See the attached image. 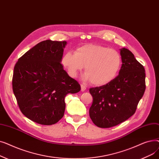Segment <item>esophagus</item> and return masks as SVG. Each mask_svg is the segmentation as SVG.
Here are the masks:
<instances>
[{
    "label": "esophagus",
    "instance_id": "obj_1",
    "mask_svg": "<svg viewBox=\"0 0 159 159\" xmlns=\"http://www.w3.org/2000/svg\"><path fill=\"white\" fill-rule=\"evenodd\" d=\"M80 87H81V91H84L86 89V86L84 85L80 84Z\"/></svg>",
    "mask_w": 159,
    "mask_h": 159
}]
</instances>
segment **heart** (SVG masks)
Listing matches in <instances>:
<instances>
[{"mask_svg":"<svg viewBox=\"0 0 159 159\" xmlns=\"http://www.w3.org/2000/svg\"><path fill=\"white\" fill-rule=\"evenodd\" d=\"M61 62L72 77H77L85 66L84 79L95 86H102L117 76L122 59L114 49L101 45L86 44L77 48L74 53H66Z\"/></svg>","mask_w":159,"mask_h":159,"instance_id":"1","label":"heart"}]
</instances>
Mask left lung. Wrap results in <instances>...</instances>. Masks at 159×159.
I'll return each instance as SVG.
<instances>
[{"instance_id":"1","label":"left lung","mask_w":159,"mask_h":159,"mask_svg":"<svg viewBox=\"0 0 159 159\" xmlns=\"http://www.w3.org/2000/svg\"><path fill=\"white\" fill-rule=\"evenodd\" d=\"M120 51L122 64L118 76L109 84L89 89L93 97L89 116L99 128H111L128 119L146 89L144 66L129 49Z\"/></svg>"}]
</instances>
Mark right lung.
<instances>
[{
	"instance_id": "right-lung-1",
	"label": "right lung",
	"mask_w": 159,
	"mask_h": 159,
	"mask_svg": "<svg viewBox=\"0 0 159 159\" xmlns=\"http://www.w3.org/2000/svg\"><path fill=\"white\" fill-rule=\"evenodd\" d=\"M66 41L46 40L24 53L16 63L12 79L21 112L31 120L52 125L64 116V98L80 90L79 82L64 70Z\"/></svg>"
}]
</instances>
